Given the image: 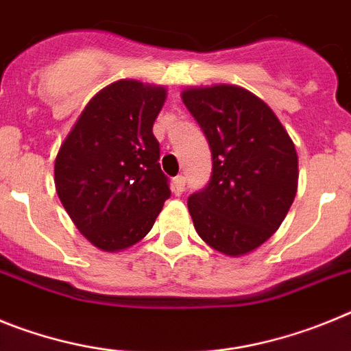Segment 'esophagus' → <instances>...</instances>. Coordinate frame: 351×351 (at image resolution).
I'll use <instances>...</instances> for the list:
<instances>
[{"label":"esophagus","instance_id":"34e87169","mask_svg":"<svg viewBox=\"0 0 351 351\" xmlns=\"http://www.w3.org/2000/svg\"><path fill=\"white\" fill-rule=\"evenodd\" d=\"M186 186V179L184 176H178V178H173V193L181 195L184 191Z\"/></svg>","mask_w":351,"mask_h":351}]
</instances>
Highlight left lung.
I'll list each match as a JSON object with an SVG mask.
<instances>
[{
	"mask_svg": "<svg viewBox=\"0 0 351 351\" xmlns=\"http://www.w3.org/2000/svg\"><path fill=\"white\" fill-rule=\"evenodd\" d=\"M182 101L213 154L209 184L188 198L195 230L225 255H246L280 228L295 198V145L271 107L243 88H191Z\"/></svg>",
	"mask_w": 351,
	"mask_h": 351,
	"instance_id": "8db88e82",
	"label": "left lung"
}]
</instances>
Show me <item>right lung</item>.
<instances>
[{"mask_svg": "<svg viewBox=\"0 0 351 351\" xmlns=\"http://www.w3.org/2000/svg\"><path fill=\"white\" fill-rule=\"evenodd\" d=\"M167 89L117 80L93 96L56 156V191L80 234L104 251L144 239L170 197L154 119Z\"/></svg>", "mask_w": 351, "mask_h": 351, "instance_id": "add662e5", "label": "right lung"}]
</instances>
